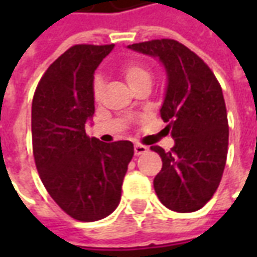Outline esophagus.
I'll use <instances>...</instances> for the list:
<instances>
[{"label": "esophagus", "mask_w": 257, "mask_h": 257, "mask_svg": "<svg viewBox=\"0 0 257 257\" xmlns=\"http://www.w3.org/2000/svg\"><path fill=\"white\" fill-rule=\"evenodd\" d=\"M135 156H140V154H145L149 150V147H146L143 145H135Z\"/></svg>", "instance_id": "obj_1"}]
</instances>
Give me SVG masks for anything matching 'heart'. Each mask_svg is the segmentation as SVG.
<instances>
[{"instance_id":"b5f03b06","label":"heart","mask_w":257,"mask_h":257,"mask_svg":"<svg viewBox=\"0 0 257 257\" xmlns=\"http://www.w3.org/2000/svg\"><path fill=\"white\" fill-rule=\"evenodd\" d=\"M122 75L132 89L138 88L142 84H147V82L151 84V81H153V74H151L150 68L142 62H131V63L125 64L122 67ZM101 89H103V78H101V75H96L93 79L95 97L100 96Z\"/></svg>"}]
</instances>
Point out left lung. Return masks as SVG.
I'll list each match as a JSON object with an SVG mask.
<instances>
[{"label":"left lung","instance_id":"obj_1","mask_svg":"<svg viewBox=\"0 0 257 257\" xmlns=\"http://www.w3.org/2000/svg\"><path fill=\"white\" fill-rule=\"evenodd\" d=\"M128 48L157 58L167 73L160 112L175 146L171 151L151 146L162 160L154 190L168 209L195 212L215 194L226 165L228 122L220 84L202 59L175 40Z\"/></svg>","mask_w":257,"mask_h":257}]
</instances>
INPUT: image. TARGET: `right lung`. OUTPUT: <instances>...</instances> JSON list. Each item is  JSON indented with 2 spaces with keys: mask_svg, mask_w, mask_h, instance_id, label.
I'll use <instances>...</instances> for the list:
<instances>
[{
  "mask_svg": "<svg viewBox=\"0 0 257 257\" xmlns=\"http://www.w3.org/2000/svg\"><path fill=\"white\" fill-rule=\"evenodd\" d=\"M114 45H74L38 82L31 106L37 171L53 201L79 221H96L115 209L134 157L129 140L103 143L89 138L93 73Z\"/></svg>",
  "mask_w": 257,
  "mask_h": 257,
  "instance_id": "right-lung-1",
  "label": "right lung"
}]
</instances>
